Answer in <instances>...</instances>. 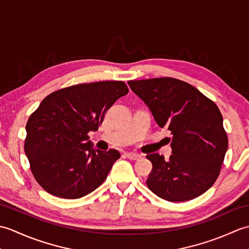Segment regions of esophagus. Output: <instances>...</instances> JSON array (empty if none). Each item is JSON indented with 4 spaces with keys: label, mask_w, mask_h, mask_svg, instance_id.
<instances>
[{
    "label": "esophagus",
    "mask_w": 249,
    "mask_h": 249,
    "mask_svg": "<svg viewBox=\"0 0 249 249\" xmlns=\"http://www.w3.org/2000/svg\"><path fill=\"white\" fill-rule=\"evenodd\" d=\"M126 157L129 158V160H139V158L141 157L139 154H136V153H126Z\"/></svg>",
    "instance_id": "obj_1"
}]
</instances>
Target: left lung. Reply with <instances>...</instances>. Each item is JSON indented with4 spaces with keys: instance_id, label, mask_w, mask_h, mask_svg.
Here are the masks:
<instances>
[{
    "instance_id": "1",
    "label": "left lung",
    "mask_w": 249,
    "mask_h": 249,
    "mask_svg": "<svg viewBox=\"0 0 249 249\" xmlns=\"http://www.w3.org/2000/svg\"><path fill=\"white\" fill-rule=\"evenodd\" d=\"M150 108L158 126L171 131L172 155H146L153 169L146 185L171 202L192 200L213 186L223 165L228 137L217 106L189 83L174 78L128 81Z\"/></svg>"
}]
</instances>
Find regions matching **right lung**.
Wrapping results in <instances>:
<instances>
[{"instance_id":"add662e5","label":"right lung","mask_w":249,"mask_h":249,"mask_svg":"<svg viewBox=\"0 0 249 249\" xmlns=\"http://www.w3.org/2000/svg\"><path fill=\"white\" fill-rule=\"evenodd\" d=\"M127 93L123 81L76 84L49 94L30 115L24 152L47 193L78 199L107 178L120 153L93 149L88 134L98 129L107 110Z\"/></svg>"}]
</instances>
